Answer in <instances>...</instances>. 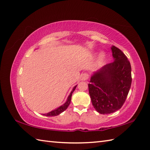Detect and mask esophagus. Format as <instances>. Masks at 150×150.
Returning a JSON list of instances; mask_svg holds the SVG:
<instances>
[{
  "label": "esophagus",
  "mask_w": 150,
  "mask_h": 150,
  "mask_svg": "<svg viewBox=\"0 0 150 150\" xmlns=\"http://www.w3.org/2000/svg\"><path fill=\"white\" fill-rule=\"evenodd\" d=\"M89 77L88 76V74H87V73H82V74L81 75V80L82 81H85L88 80V79Z\"/></svg>",
  "instance_id": "1"
}]
</instances>
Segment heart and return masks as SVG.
<instances>
[{
  "instance_id": "1",
  "label": "heart",
  "mask_w": 150,
  "mask_h": 150,
  "mask_svg": "<svg viewBox=\"0 0 150 150\" xmlns=\"http://www.w3.org/2000/svg\"><path fill=\"white\" fill-rule=\"evenodd\" d=\"M106 54H105L104 53H100V55H99V57H98V61H97L98 64H100L103 62V61L105 60V59H106Z\"/></svg>"
}]
</instances>
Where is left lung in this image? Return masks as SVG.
I'll return each mask as SVG.
<instances>
[{"mask_svg": "<svg viewBox=\"0 0 150 150\" xmlns=\"http://www.w3.org/2000/svg\"><path fill=\"white\" fill-rule=\"evenodd\" d=\"M114 61L94 72L88 84L91 103L97 112L110 114L119 110L132 84V68L126 56L118 47H111Z\"/></svg>", "mask_w": 150, "mask_h": 150, "instance_id": "8db88e82", "label": "left lung"}]
</instances>
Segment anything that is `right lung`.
I'll use <instances>...</instances> for the list:
<instances>
[{"instance_id": "1", "label": "right lung", "mask_w": 150, "mask_h": 150, "mask_svg": "<svg viewBox=\"0 0 150 150\" xmlns=\"http://www.w3.org/2000/svg\"><path fill=\"white\" fill-rule=\"evenodd\" d=\"M77 85H76V86H75L74 87H73L72 91H71V93H70V94L69 95L68 98H67V100H66V102L63 105H62V106H59V108H57V109L51 111L50 112H49V113H45V114H42L43 115L47 116V117L57 116V115H59L61 113H62L64 111H65L67 109V108H68V106H69V104H70V102H71V99L72 93H73V92L75 91L76 87H77Z\"/></svg>"}]
</instances>
